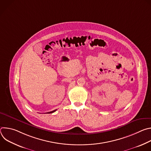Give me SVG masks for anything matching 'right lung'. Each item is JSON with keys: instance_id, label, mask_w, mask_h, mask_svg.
<instances>
[{"instance_id": "right-lung-1", "label": "right lung", "mask_w": 151, "mask_h": 151, "mask_svg": "<svg viewBox=\"0 0 151 151\" xmlns=\"http://www.w3.org/2000/svg\"><path fill=\"white\" fill-rule=\"evenodd\" d=\"M57 111V109L56 110H54V111H51V112H48L47 114H51V113H53V112H55Z\"/></svg>"}]
</instances>
